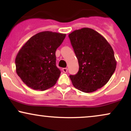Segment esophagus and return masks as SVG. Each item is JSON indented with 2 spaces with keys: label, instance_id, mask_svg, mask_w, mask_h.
Here are the masks:
<instances>
[{
  "label": "esophagus",
  "instance_id": "34e87169",
  "mask_svg": "<svg viewBox=\"0 0 131 131\" xmlns=\"http://www.w3.org/2000/svg\"><path fill=\"white\" fill-rule=\"evenodd\" d=\"M62 71L64 72V73H67L68 71V68H63L62 69Z\"/></svg>",
  "mask_w": 131,
  "mask_h": 131
}]
</instances>
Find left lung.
I'll return each mask as SVG.
<instances>
[{
	"mask_svg": "<svg viewBox=\"0 0 131 131\" xmlns=\"http://www.w3.org/2000/svg\"><path fill=\"white\" fill-rule=\"evenodd\" d=\"M79 63V71L70 78L75 88L92 92L108 82L116 67L112 46L98 32L88 28L68 35Z\"/></svg>",
	"mask_w": 131,
	"mask_h": 131,
	"instance_id": "1",
	"label": "left lung"
}]
</instances>
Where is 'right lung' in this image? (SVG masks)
I'll return each mask as SVG.
<instances>
[{
	"mask_svg": "<svg viewBox=\"0 0 131 131\" xmlns=\"http://www.w3.org/2000/svg\"><path fill=\"white\" fill-rule=\"evenodd\" d=\"M65 37V34L43 31L21 48L15 58L16 72L27 86L45 91L56 84L61 71L56 66L55 52Z\"/></svg>",
	"mask_w": 131,
	"mask_h": 131,
	"instance_id": "1",
	"label": "right lung"
}]
</instances>
